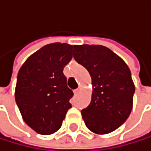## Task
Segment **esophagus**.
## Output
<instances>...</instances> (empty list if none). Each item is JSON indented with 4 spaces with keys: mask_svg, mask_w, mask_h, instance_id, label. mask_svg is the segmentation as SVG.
<instances>
[{
    "mask_svg": "<svg viewBox=\"0 0 151 151\" xmlns=\"http://www.w3.org/2000/svg\"><path fill=\"white\" fill-rule=\"evenodd\" d=\"M81 92V88L79 87V88H77V89H76L75 91H74V93H75V94H78L79 93Z\"/></svg>",
    "mask_w": 151,
    "mask_h": 151,
    "instance_id": "1",
    "label": "esophagus"
}]
</instances>
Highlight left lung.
I'll return each instance as SVG.
<instances>
[{"mask_svg": "<svg viewBox=\"0 0 151 151\" xmlns=\"http://www.w3.org/2000/svg\"><path fill=\"white\" fill-rule=\"evenodd\" d=\"M73 54L92 78V100L81 111L86 127L96 134L115 131L132 110L135 86L130 68L104 46L76 45Z\"/></svg>", "mask_w": 151, "mask_h": 151, "instance_id": "left-lung-1", "label": "left lung"}]
</instances>
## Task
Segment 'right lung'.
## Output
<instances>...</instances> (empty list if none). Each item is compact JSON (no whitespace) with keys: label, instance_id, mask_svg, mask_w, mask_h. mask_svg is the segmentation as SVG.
I'll return each mask as SVG.
<instances>
[{"label":"right lung","instance_id":"1","mask_svg":"<svg viewBox=\"0 0 151 151\" xmlns=\"http://www.w3.org/2000/svg\"><path fill=\"white\" fill-rule=\"evenodd\" d=\"M73 46L52 43L32 54L17 76L15 100L24 122L36 132L49 135L60 129L74 93L66 86L64 67Z\"/></svg>","mask_w":151,"mask_h":151}]
</instances>
